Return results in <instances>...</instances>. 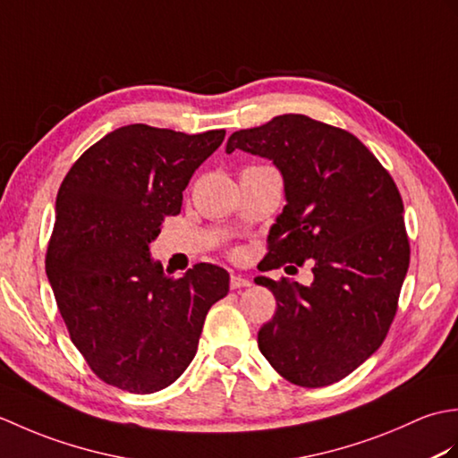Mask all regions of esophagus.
<instances>
[{"label":"esophagus","instance_id":"1","mask_svg":"<svg viewBox=\"0 0 458 458\" xmlns=\"http://www.w3.org/2000/svg\"><path fill=\"white\" fill-rule=\"evenodd\" d=\"M251 281L244 276H232L230 277V287L232 289H242V287H250Z\"/></svg>","mask_w":458,"mask_h":458}]
</instances>
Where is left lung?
<instances>
[{
  "label": "left lung",
  "mask_w": 458,
  "mask_h": 458,
  "mask_svg": "<svg viewBox=\"0 0 458 458\" xmlns=\"http://www.w3.org/2000/svg\"><path fill=\"white\" fill-rule=\"evenodd\" d=\"M234 149L284 174L287 204L269 230L264 271L315 264L309 287L256 279L277 301L258 333L261 354L295 386L340 382L376 352L397 313L410 267L402 194L356 135L303 114L234 131Z\"/></svg>",
  "instance_id": "8db88e82"
}]
</instances>
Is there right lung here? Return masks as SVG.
<instances>
[{
    "label": "right lung",
    "instance_id": "add662e5",
    "mask_svg": "<svg viewBox=\"0 0 458 458\" xmlns=\"http://www.w3.org/2000/svg\"><path fill=\"white\" fill-rule=\"evenodd\" d=\"M224 135L123 125L86 149L58 189L47 277L72 344L106 384L131 394L171 386L197 354L208 309L228 295L226 269L197 264L169 277L149 258Z\"/></svg>",
    "mask_w": 458,
    "mask_h": 458
}]
</instances>
